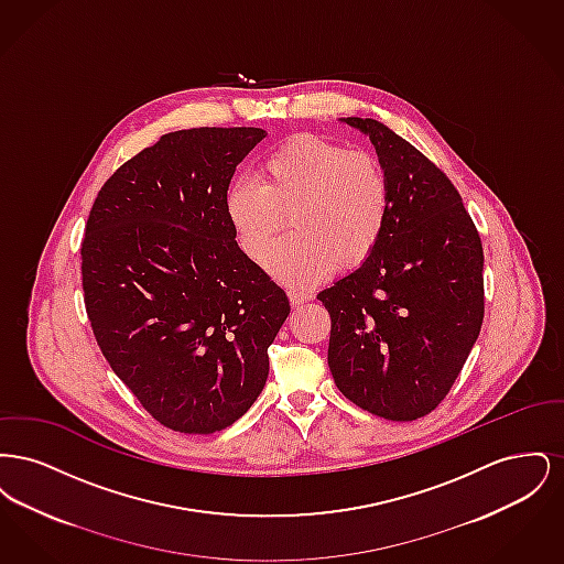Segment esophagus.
<instances>
[{
    "label": "esophagus",
    "instance_id": "obj_1",
    "mask_svg": "<svg viewBox=\"0 0 564 564\" xmlns=\"http://www.w3.org/2000/svg\"><path fill=\"white\" fill-rule=\"evenodd\" d=\"M290 302H292V306H300V304H304L306 300H311V295L306 294V292H290Z\"/></svg>",
    "mask_w": 564,
    "mask_h": 564
}]
</instances>
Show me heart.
<instances>
[{"label": "heart", "instance_id": "1", "mask_svg": "<svg viewBox=\"0 0 564 564\" xmlns=\"http://www.w3.org/2000/svg\"><path fill=\"white\" fill-rule=\"evenodd\" d=\"M391 203V180L376 156L300 133L264 156L260 182L235 180L224 209L242 251L258 262L290 215L294 232L272 249L269 270L290 288H311L334 267L357 269L372 256Z\"/></svg>", "mask_w": 564, "mask_h": 564}]
</instances>
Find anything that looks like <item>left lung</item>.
Returning a JSON list of instances; mask_svg holds the SVG:
<instances>
[{"mask_svg": "<svg viewBox=\"0 0 564 564\" xmlns=\"http://www.w3.org/2000/svg\"><path fill=\"white\" fill-rule=\"evenodd\" d=\"M368 134L391 180V215L372 256L317 294L329 313L336 387L387 421H416L455 384L484 319L480 235L453 182L372 118Z\"/></svg>", "mask_w": 564, "mask_h": 564, "instance_id": "obj_1", "label": "left lung"}]
</instances>
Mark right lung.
<instances>
[{"mask_svg": "<svg viewBox=\"0 0 564 564\" xmlns=\"http://www.w3.org/2000/svg\"><path fill=\"white\" fill-rule=\"evenodd\" d=\"M264 137L253 127L162 134L109 177L86 221L82 288L97 345L169 430L239 421L290 315L224 209L237 164Z\"/></svg>", "mask_w": 564, "mask_h": 564, "instance_id": "add662e5", "label": "right lung"}]
</instances>
